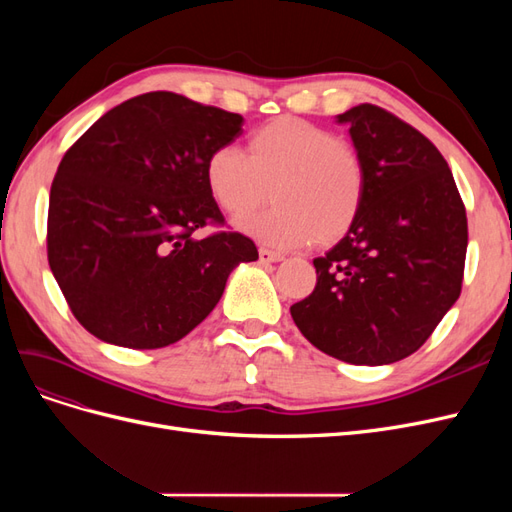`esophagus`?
I'll return each mask as SVG.
<instances>
[{
  "instance_id": "34e87169",
  "label": "esophagus",
  "mask_w": 512,
  "mask_h": 512,
  "mask_svg": "<svg viewBox=\"0 0 512 512\" xmlns=\"http://www.w3.org/2000/svg\"><path fill=\"white\" fill-rule=\"evenodd\" d=\"M258 258H260V262H280V260H284V256L280 252L267 250V247H260Z\"/></svg>"
}]
</instances>
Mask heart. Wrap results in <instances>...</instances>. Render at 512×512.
I'll list each match as a JSON object with an SVG mask.
<instances>
[{"label": "heart", "instance_id": "heart-1", "mask_svg": "<svg viewBox=\"0 0 512 512\" xmlns=\"http://www.w3.org/2000/svg\"><path fill=\"white\" fill-rule=\"evenodd\" d=\"M205 181L230 215L252 211L271 188L275 205L247 215L239 228L277 250L339 241L359 220L367 192L361 153L299 117L258 128L247 153L237 145L215 147L205 162Z\"/></svg>", "mask_w": 512, "mask_h": 512}]
</instances>
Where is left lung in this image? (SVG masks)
I'll use <instances>...</instances> for the list:
<instances>
[{
	"label": "left lung",
	"mask_w": 512,
	"mask_h": 512,
	"mask_svg": "<svg viewBox=\"0 0 512 512\" xmlns=\"http://www.w3.org/2000/svg\"><path fill=\"white\" fill-rule=\"evenodd\" d=\"M337 123L363 158L365 203L346 237L314 258L316 288L290 314L324 354L389 365L421 348L459 299L466 207L442 153L406 121L359 104Z\"/></svg>",
	"instance_id": "left-lung-1"
}]
</instances>
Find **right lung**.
Masks as SVG:
<instances>
[{
  "label": "right lung",
  "instance_id": "1",
  "mask_svg": "<svg viewBox=\"0 0 512 512\" xmlns=\"http://www.w3.org/2000/svg\"><path fill=\"white\" fill-rule=\"evenodd\" d=\"M243 117L173 91L111 108L61 160L46 250L74 318L106 344L153 350L179 342L222 299L252 239L224 224L205 162L243 132Z\"/></svg>",
  "mask_w": 512,
  "mask_h": 512
}]
</instances>
